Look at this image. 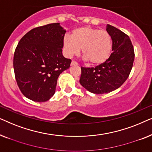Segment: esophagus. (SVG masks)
Instances as JSON below:
<instances>
[{"mask_svg": "<svg viewBox=\"0 0 152 152\" xmlns=\"http://www.w3.org/2000/svg\"><path fill=\"white\" fill-rule=\"evenodd\" d=\"M70 65H71V66H77V65H78V64L77 63L76 61H72L71 64H70Z\"/></svg>", "mask_w": 152, "mask_h": 152, "instance_id": "esophagus-1", "label": "esophagus"}]
</instances>
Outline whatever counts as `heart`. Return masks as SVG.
Instances as JSON below:
<instances>
[{"label": "heart", "instance_id": "b5f03b06", "mask_svg": "<svg viewBox=\"0 0 152 152\" xmlns=\"http://www.w3.org/2000/svg\"><path fill=\"white\" fill-rule=\"evenodd\" d=\"M63 48L68 57L77 55L80 49H82V57L88 64L98 65L109 59L112 39L107 31L82 27L72 31L70 37H64Z\"/></svg>", "mask_w": 152, "mask_h": 152}]
</instances>
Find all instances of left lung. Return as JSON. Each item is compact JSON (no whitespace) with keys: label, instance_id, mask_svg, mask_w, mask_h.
Segmentation results:
<instances>
[{"label":"left lung","instance_id":"left-lung-1","mask_svg":"<svg viewBox=\"0 0 152 152\" xmlns=\"http://www.w3.org/2000/svg\"><path fill=\"white\" fill-rule=\"evenodd\" d=\"M107 31L111 37L113 50L109 59L95 68H81V85L95 94L110 93L121 86L134 61V46L128 35L109 24Z\"/></svg>","mask_w":152,"mask_h":152}]
</instances>
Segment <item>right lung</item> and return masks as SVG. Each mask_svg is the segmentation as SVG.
<instances>
[{
	"mask_svg": "<svg viewBox=\"0 0 152 152\" xmlns=\"http://www.w3.org/2000/svg\"><path fill=\"white\" fill-rule=\"evenodd\" d=\"M66 31L59 23L37 27L20 39L14 55V70L20 91L34 102H45L55 93L57 79L71 60L62 55Z\"/></svg>",
	"mask_w": 152,
	"mask_h": 152,
	"instance_id": "right-lung-1",
	"label": "right lung"
}]
</instances>
